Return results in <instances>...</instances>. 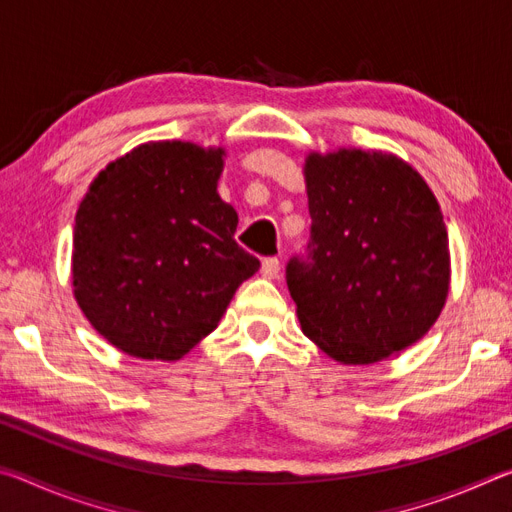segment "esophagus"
I'll use <instances>...</instances> for the list:
<instances>
[{
  "label": "esophagus",
  "instance_id": "1",
  "mask_svg": "<svg viewBox=\"0 0 512 512\" xmlns=\"http://www.w3.org/2000/svg\"><path fill=\"white\" fill-rule=\"evenodd\" d=\"M262 275L268 277V280H275V277H280V259H277V257H264Z\"/></svg>",
  "mask_w": 512,
  "mask_h": 512
}]
</instances>
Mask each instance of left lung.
I'll return each instance as SVG.
<instances>
[{
	"instance_id": "8db88e82",
	"label": "left lung",
	"mask_w": 512,
	"mask_h": 512,
	"mask_svg": "<svg viewBox=\"0 0 512 512\" xmlns=\"http://www.w3.org/2000/svg\"><path fill=\"white\" fill-rule=\"evenodd\" d=\"M309 244L287 287L311 341L341 363H375L436 323L449 239L436 196L409 164L359 149L309 155Z\"/></svg>"
}]
</instances>
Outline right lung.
<instances>
[{
	"label": "right lung",
	"mask_w": 512,
	"mask_h": 512,
	"mask_svg": "<svg viewBox=\"0 0 512 512\" xmlns=\"http://www.w3.org/2000/svg\"><path fill=\"white\" fill-rule=\"evenodd\" d=\"M221 169L223 151L137 146L99 173L76 212L74 296L131 357L180 359L257 273L259 259L235 241V207L216 194Z\"/></svg>",
	"instance_id": "right-lung-1"
}]
</instances>
